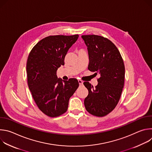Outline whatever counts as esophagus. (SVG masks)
Here are the masks:
<instances>
[{"label":"esophagus","mask_w":152,"mask_h":152,"mask_svg":"<svg viewBox=\"0 0 152 152\" xmlns=\"http://www.w3.org/2000/svg\"><path fill=\"white\" fill-rule=\"evenodd\" d=\"M78 82H79L80 85H82L83 84V81L81 80H78Z\"/></svg>","instance_id":"esophagus-1"}]
</instances>
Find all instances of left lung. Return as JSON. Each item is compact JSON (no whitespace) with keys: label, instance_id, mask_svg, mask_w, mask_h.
<instances>
[{"label":"left lung","instance_id":"obj_1","mask_svg":"<svg viewBox=\"0 0 152 152\" xmlns=\"http://www.w3.org/2000/svg\"><path fill=\"white\" fill-rule=\"evenodd\" d=\"M82 38L87 46L88 69L100 75L94 88L88 82H83L88 90L85 107L90 114L103 117L114 109L120 100L124 83V62L117 48L107 38L96 35Z\"/></svg>","mask_w":152,"mask_h":152}]
</instances>
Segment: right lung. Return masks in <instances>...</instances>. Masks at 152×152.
Masks as SVG:
<instances>
[{"label":"right lung","instance_id":"1","mask_svg":"<svg viewBox=\"0 0 152 152\" xmlns=\"http://www.w3.org/2000/svg\"><path fill=\"white\" fill-rule=\"evenodd\" d=\"M78 37V35L47 37L37 43L28 56L29 88L40 111L49 117H56L67 111L69 99L79 86L76 79L62 80L56 75L58 69L64 65L69 49Z\"/></svg>","mask_w":152,"mask_h":152}]
</instances>
